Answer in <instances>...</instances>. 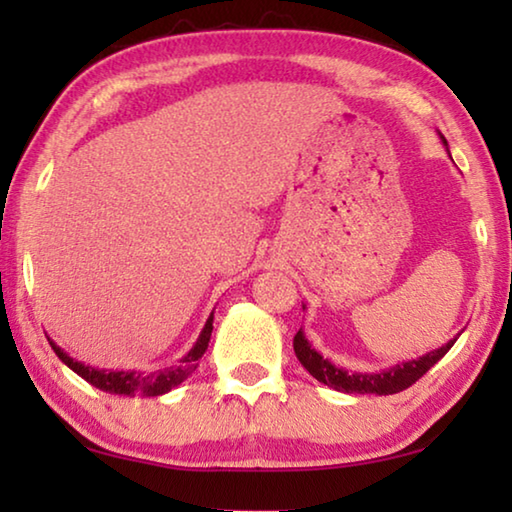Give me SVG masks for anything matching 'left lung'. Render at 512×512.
Listing matches in <instances>:
<instances>
[{"instance_id":"8db88e82","label":"left lung","mask_w":512,"mask_h":512,"mask_svg":"<svg viewBox=\"0 0 512 512\" xmlns=\"http://www.w3.org/2000/svg\"><path fill=\"white\" fill-rule=\"evenodd\" d=\"M440 140H443L447 149V140L443 135H440ZM449 158H452V153H449ZM302 309H305V305H302ZM458 336L461 334H456L452 341H447L445 345H440V348L422 354L418 359L397 361L395 366L381 368L375 372H366V370L361 372V370H348V368L334 366L332 361L325 359L323 354L311 345V341L307 339L302 329L296 334V339H293V350H296L298 361L307 368L309 375L316 377L320 384L334 388V391L359 393V395H393L415 384L424 372L436 366V363L443 359L449 350H452V345L456 343Z\"/></svg>"}]
</instances>
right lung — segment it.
<instances>
[{"mask_svg":"<svg viewBox=\"0 0 512 512\" xmlns=\"http://www.w3.org/2000/svg\"><path fill=\"white\" fill-rule=\"evenodd\" d=\"M212 323H214V311L210 316H207L201 334H198V339L194 343V348L189 350L185 357L176 363V366L151 370V372L94 368V366H90V363H83L79 359L69 357V354L63 348H60L58 343L51 341L49 336H47V339H49L51 350L58 354V359L63 361L69 370H74L76 375L83 377L85 381H90L94 388H99V391H106V393H112V395H128V397H135V395L155 397V395L169 393L171 388L180 386L196 370L198 359L203 357L205 350H207V343H210V336H212V329H214Z\"/></svg>","mask_w":512,"mask_h":512,"instance_id":"1","label":"right lung"}]
</instances>
